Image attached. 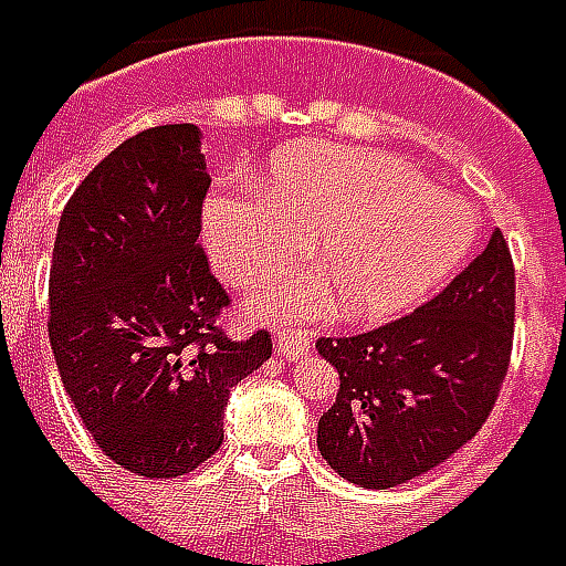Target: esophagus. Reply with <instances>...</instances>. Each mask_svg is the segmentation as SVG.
<instances>
[{
    "instance_id": "obj_1",
    "label": "esophagus",
    "mask_w": 566,
    "mask_h": 566,
    "mask_svg": "<svg viewBox=\"0 0 566 566\" xmlns=\"http://www.w3.org/2000/svg\"><path fill=\"white\" fill-rule=\"evenodd\" d=\"M311 344H314V338L302 328H276V356H283V359H295Z\"/></svg>"
}]
</instances>
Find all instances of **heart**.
I'll return each mask as SVG.
<instances>
[{
    "instance_id": "b5f03b06",
    "label": "heart",
    "mask_w": 566,
    "mask_h": 566,
    "mask_svg": "<svg viewBox=\"0 0 566 566\" xmlns=\"http://www.w3.org/2000/svg\"><path fill=\"white\" fill-rule=\"evenodd\" d=\"M203 238L238 286H259L307 259L319 240L323 276H286L259 298L268 314L384 319L442 286L467 259L475 222L411 164L368 148L316 146L274 161L264 188H222L207 200Z\"/></svg>"
}]
</instances>
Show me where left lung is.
Segmentation results:
<instances>
[{"mask_svg":"<svg viewBox=\"0 0 566 566\" xmlns=\"http://www.w3.org/2000/svg\"><path fill=\"white\" fill-rule=\"evenodd\" d=\"M515 268L494 231L482 255L415 314L354 338H319L338 396L316 448L340 479L387 491L444 463L482 430L509 371Z\"/></svg>","mask_w":566,"mask_h":566,"instance_id":"left-lung-1","label":"left lung"}]
</instances>
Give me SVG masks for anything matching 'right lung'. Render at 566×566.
<instances>
[{
	"label": "right lung",
	"instance_id": "obj_1",
	"mask_svg": "<svg viewBox=\"0 0 566 566\" xmlns=\"http://www.w3.org/2000/svg\"><path fill=\"white\" fill-rule=\"evenodd\" d=\"M210 188L195 124L124 139L60 216L48 338L99 451L143 479L186 475L219 451L231 387L271 356V335L216 326L228 292L200 250Z\"/></svg>",
	"mask_w": 566,
	"mask_h": 566
}]
</instances>
